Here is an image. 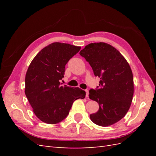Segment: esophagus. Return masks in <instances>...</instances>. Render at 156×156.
Returning a JSON list of instances; mask_svg holds the SVG:
<instances>
[{"label":"esophagus","mask_w":156,"mask_h":156,"mask_svg":"<svg viewBox=\"0 0 156 156\" xmlns=\"http://www.w3.org/2000/svg\"><path fill=\"white\" fill-rule=\"evenodd\" d=\"M86 97H88V94H89V92L88 90H86Z\"/></svg>","instance_id":"obj_1"}]
</instances>
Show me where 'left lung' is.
<instances>
[{
  "label": "left lung",
  "mask_w": 156,
  "mask_h": 156,
  "mask_svg": "<svg viewBox=\"0 0 156 156\" xmlns=\"http://www.w3.org/2000/svg\"><path fill=\"white\" fill-rule=\"evenodd\" d=\"M95 76L101 78L99 87L89 90V98L97 101L98 111L91 114L94 123L107 127L127 114L134 92L133 77L128 62L117 49L103 42L90 44L82 49Z\"/></svg>",
  "instance_id": "obj_1"
}]
</instances>
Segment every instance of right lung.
<instances>
[{
    "label": "right lung",
    "instance_id": "add662e5",
    "mask_svg": "<svg viewBox=\"0 0 156 156\" xmlns=\"http://www.w3.org/2000/svg\"><path fill=\"white\" fill-rule=\"evenodd\" d=\"M80 47L55 42L36 55L25 76V95L35 115L45 123L56 124L67 117L73 102L85 98L78 87L62 86L65 66Z\"/></svg>",
    "mask_w": 156,
    "mask_h": 156
}]
</instances>
